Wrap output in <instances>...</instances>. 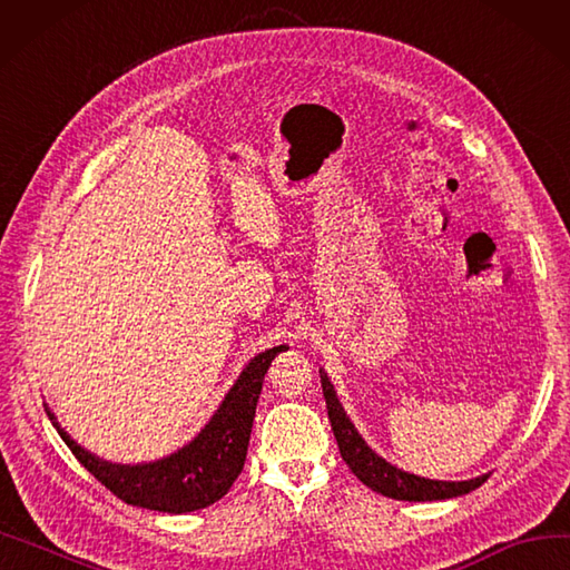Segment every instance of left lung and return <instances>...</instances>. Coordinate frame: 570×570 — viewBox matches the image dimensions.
<instances>
[{"mask_svg": "<svg viewBox=\"0 0 570 570\" xmlns=\"http://www.w3.org/2000/svg\"><path fill=\"white\" fill-rule=\"evenodd\" d=\"M318 374H321L323 397H326L328 420L333 426L337 449H341V455L347 463V468L355 472L357 480L364 482L368 489H374L379 494L397 499V501H441V499L470 494L472 489L482 487L489 480V474H482L468 482H439V480H424V476L393 468L364 443V439L357 434V429L347 420V414L341 405V400H337L328 376L323 374V368Z\"/></svg>", "mask_w": 570, "mask_h": 570, "instance_id": "left-lung-1", "label": "left lung"}]
</instances>
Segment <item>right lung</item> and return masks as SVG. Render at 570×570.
Here are the masks:
<instances>
[{
    "label": "right lung",
    "mask_w": 570,
    "mask_h": 570,
    "mask_svg": "<svg viewBox=\"0 0 570 570\" xmlns=\"http://www.w3.org/2000/svg\"><path fill=\"white\" fill-rule=\"evenodd\" d=\"M283 350L285 345H278L254 357L235 386L229 389L223 405L213 414L204 432L189 445H184L181 451L156 460V463H105V460L90 455L79 443L71 441L65 429L57 426V432L65 439L76 460L125 503L163 513H189L206 509V505L220 501L227 494L244 468L261 386H264V376L273 357ZM48 414L50 420H55L52 412Z\"/></svg>",
    "instance_id": "right-lung-1"
}]
</instances>
